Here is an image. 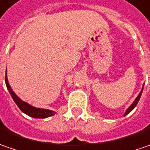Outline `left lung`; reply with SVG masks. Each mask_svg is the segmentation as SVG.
<instances>
[{"label": "left lung", "mask_w": 150, "mask_h": 150, "mask_svg": "<svg viewBox=\"0 0 150 150\" xmlns=\"http://www.w3.org/2000/svg\"><path fill=\"white\" fill-rule=\"evenodd\" d=\"M143 89H144V85H143V87H142V90H141V91H140V93L139 94V96H137L136 97V99L134 100V101L133 102V104H132L131 105L129 106L128 109H127V110L125 111V115H127L129 113H130L134 108H135V106L137 105V104H138V102H139V99H140V97H141V95H142V92H143Z\"/></svg>", "instance_id": "left-lung-1"}]
</instances>
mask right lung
<instances>
[{"label":"right lung","mask_w":150,"mask_h":150,"mask_svg":"<svg viewBox=\"0 0 150 150\" xmlns=\"http://www.w3.org/2000/svg\"><path fill=\"white\" fill-rule=\"evenodd\" d=\"M5 81H6V87H7V90L10 92V94H11V96L12 97L13 100L17 105L19 109L22 111L23 113H25V115L32 117V118H35V119H45V118H47V117L52 116V115H54V114H55V112L53 110H45V109H40V108H35L34 106L29 105L28 103L21 100L18 96L15 94V92L12 91L11 85H9L7 75H6V71Z\"/></svg>","instance_id":"add662e5"}]
</instances>
